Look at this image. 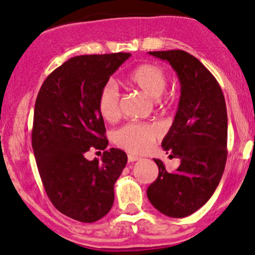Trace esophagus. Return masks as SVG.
I'll use <instances>...</instances> for the list:
<instances>
[{
    "instance_id": "esophagus-1",
    "label": "esophagus",
    "mask_w": 255,
    "mask_h": 255,
    "mask_svg": "<svg viewBox=\"0 0 255 255\" xmlns=\"http://www.w3.org/2000/svg\"><path fill=\"white\" fill-rule=\"evenodd\" d=\"M128 162H133V161H137V160H139V158L136 155H132V154H128Z\"/></svg>"
}]
</instances>
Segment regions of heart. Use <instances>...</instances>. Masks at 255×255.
<instances>
[{"mask_svg":"<svg viewBox=\"0 0 255 255\" xmlns=\"http://www.w3.org/2000/svg\"><path fill=\"white\" fill-rule=\"evenodd\" d=\"M125 83L131 88L141 90L155 101H162V93L167 85V76L158 65L141 64L128 74ZM97 108L101 117L112 123L119 118V93L112 84H106L97 99ZM161 135L159 128L150 124L128 123L114 132V142L123 149L133 154H142L151 147Z\"/></svg>","mask_w":255,"mask_h":255,"instance_id":"obj_1","label":"heart"}]
</instances>
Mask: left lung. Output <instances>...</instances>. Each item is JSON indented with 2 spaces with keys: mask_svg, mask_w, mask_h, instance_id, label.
I'll list each match as a JSON object with an SVG mask.
<instances>
[{
  "mask_svg": "<svg viewBox=\"0 0 255 255\" xmlns=\"http://www.w3.org/2000/svg\"><path fill=\"white\" fill-rule=\"evenodd\" d=\"M149 55L167 61L181 83L178 110L161 142L181 165L167 172L161 160L154 159L159 174L147 196L159 212L184 218L211 199L224 172L227 105L217 79L195 56L184 50L149 51Z\"/></svg>",
  "mask_w": 255,
  "mask_h": 255,
  "instance_id": "obj_1",
  "label": "left lung"
}]
</instances>
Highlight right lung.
<instances>
[{
	"label": "right lung",
	"instance_id": "add662e5",
	"mask_svg": "<svg viewBox=\"0 0 255 255\" xmlns=\"http://www.w3.org/2000/svg\"><path fill=\"white\" fill-rule=\"evenodd\" d=\"M130 55L74 56L47 77L37 95L32 148L43 187L56 210L78 222L94 223L110 212L114 184L128 162L117 148L105 150L101 163L84 154L107 148L97 99Z\"/></svg>",
	"mask_w": 255,
	"mask_h": 255
}]
</instances>
